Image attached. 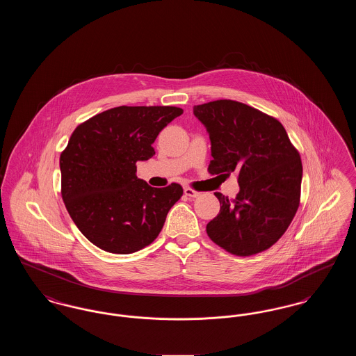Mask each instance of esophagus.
Segmentation results:
<instances>
[{"label": "esophagus", "instance_id": "obj_1", "mask_svg": "<svg viewBox=\"0 0 356 356\" xmlns=\"http://www.w3.org/2000/svg\"><path fill=\"white\" fill-rule=\"evenodd\" d=\"M184 195L188 196V197H192V199H195V197H199L200 196V192H197V191H195V189H192V188H184Z\"/></svg>", "mask_w": 356, "mask_h": 356}]
</instances>
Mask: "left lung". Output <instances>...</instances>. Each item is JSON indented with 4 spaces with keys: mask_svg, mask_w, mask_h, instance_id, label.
<instances>
[{
    "mask_svg": "<svg viewBox=\"0 0 356 356\" xmlns=\"http://www.w3.org/2000/svg\"><path fill=\"white\" fill-rule=\"evenodd\" d=\"M211 140L208 172H236L240 191L235 200L216 192L219 215L207 234L219 247L237 256L268 250L293 219L300 202L303 167L284 127L271 116L234 100L193 106Z\"/></svg>",
    "mask_w": 356,
    "mask_h": 356,
    "instance_id": "1",
    "label": "left lung"
}]
</instances>
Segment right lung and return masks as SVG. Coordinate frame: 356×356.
Segmentation results:
<instances>
[{"mask_svg":"<svg viewBox=\"0 0 356 356\" xmlns=\"http://www.w3.org/2000/svg\"><path fill=\"white\" fill-rule=\"evenodd\" d=\"M183 113L176 106H118L80 124L60 156L61 196L90 243L127 254L159 236L180 184L153 188L136 176V163L154 154L159 134Z\"/></svg>","mask_w":356,"mask_h":356,"instance_id":"1","label":"right lung"}]
</instances>
